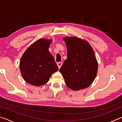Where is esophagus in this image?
I'll return each mask as SVG.
<instances>
[{
    "instance_id": "34e87169",
    "label": "esophagus",
    "mask_w": 122,
    "mask_h": 122,
    "mask_svg": "<svg viewBox=\"0 0 122 122\" xmlns=\"http://www.w3.org/2000/svg\"><path fill=\"white\" fill-rule=\"evenodd\" d=\"M62 65V62H57V66H58V67H59V69L61 68Z\"/></svg>"
}]
</instances>
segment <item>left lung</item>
I'll return each instance as SVG.
<instances>
[{
	"mask_svg": "<svg viewBox=\"0 0 122 122\" xmlns=\"http://www.w3.org/2000/svg\"><path fill=\"white\" fill-rule=\"evenodd\" d=\"M67 59L60 69L68 87L73 90L87 88L94 81L98 70L94 51L83 39L65 37Z\"/></svg>",
	"mask_w": 122,
	"mask_h": 122,
	"instance_id": "left-lung-1",
	"label": "left lung"
}]
</instances>
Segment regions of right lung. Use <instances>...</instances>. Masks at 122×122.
Returning a JSON list of instances; mask_svg holds the SVG:
<instances>
[{
    "mask_svg": "<svg viewBox=\"0 0 122 122\" xmlns=\"http://www.w3.org/2000/svg\"><path fill=\"white\" fill-rule=\"evenodd\" d=\"M51 40L40 39L28 47L20 62V69L24 80L32 85L40 86L49 81L59 68L48 51Z\"/></svg>",
    "mask_w": 122,
    "mask_h": 122,
    "instance_id": "1",
    "label": "right lung"
}]
</instances>
